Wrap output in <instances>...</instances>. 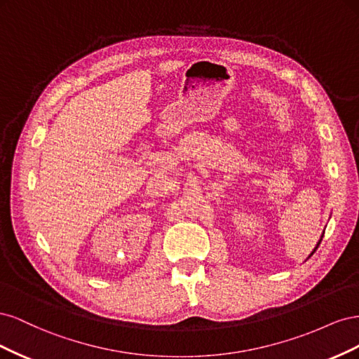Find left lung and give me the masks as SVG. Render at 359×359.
Instances as JSON below:
<instances>
[{
	"label": "left lung",
	"instance_id": "1",
	"mask_svg": "<svg viewBox=\"0 0 359 359\" xmlns=\"http://www.w3.org/2000/svg\"><path fill=\"white\" fill-rule=\"evenodd\" d=\"M323 233H325V231H323ZM323 233H322V236H320V240H319V243L316 244V247H314V248H313V252L310 253V256H309V257H311V256H313V253H314V252H316V250H318V247H319V244H320V241H322V238H323ZM309 257H307V259H309Z\"/></svg>",
	"mask_w": 359,
	"mask_h": 359
}]
</instances>
